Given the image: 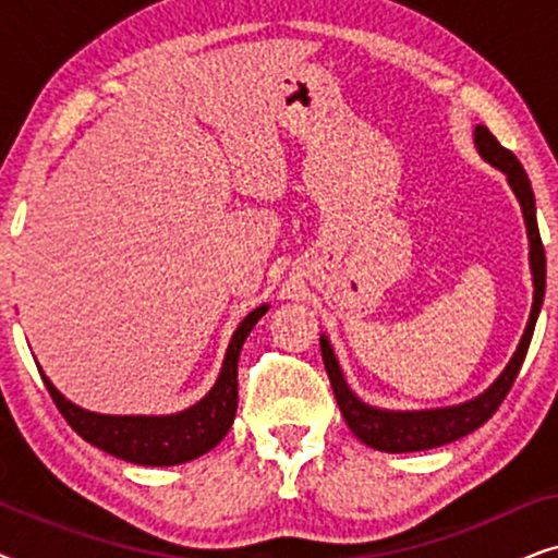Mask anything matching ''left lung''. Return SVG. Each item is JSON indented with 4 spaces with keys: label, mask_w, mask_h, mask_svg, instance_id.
Instances as JSON below:
<instances>
[{
    "label": "left lung",
    "mask_w": 558,
    "mask_h": 558,
    "mask_svg": "<svg viewBox=\"0 0 558 558\" xmlns=\"http://www.w3.org/2000/svg\"><path fill=\"white\" fill-rule=\"evenodd\" d=\"M475 144L480 155H483L487 162L508 174L510 187H513L515 197L521 201L525 228H529V241H531L533 289H536V292H533L529 325H525L521 345H518L515 355L510 357L508 368L500 373V378L495 380L483 396H477L475 401L462 403V407L434 409V411H380V409L365 407V403L348 388L345 378H342L340 373L338 357H335L330 342H327V338L323 335V338H319V348H323L325 371L327 376H330L332 393L335 399H338L342 416H345L350 432H353L363 445L380 449V452H422V449H434V447L449 445V441L454 439L468 437L470 432H475L477 426H483L487 418L498 411L510 388H513L518 371H521L525 353H529L541 304H544L546 254H544V243H541V233L536 223V201H533L529 174H525L513 151L502 147L487 126L475 129Z\"/></svg>",
    "instance_id": "obj_1"
}]
</instances>
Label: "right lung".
<instances>
[{
    "mask_svg": "<svg viewBox=\"0 0 558 558\" xmlns=\"http://www.w3.org/2000/svg\"><path fill=\"white\" fill-rule=\"evenodd\" d=\"M266 312L258 307L239 325L233 332L231 345L226 350L223 368L213 386L193 409L180 411L174 416H104L90 414L63 399L58 388L43 376L48 393L56 407L75 434H81L88 445L109 452L119 460L134 464H149V468H167V464H182L210 452L231 429L235 407H239V355L248 332L254 330Z\"/></svg>",
    "mask_w": 558,
    "mask_h": 558,
    "instance_id": "add662e5",
    "label": "right lung"
}]
</instances>
